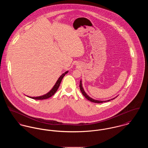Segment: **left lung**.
Wrapping results in <instances>:
<instances>
[{"mask_svg": "<svg viewBox=\"0 0 148 148\" xmlns=\"http://www.w3.org/2000/svg\"><path fill=\"white\" fill-rule=\"evenodd\" d=\"M79 87H80V90H81V92H82V94L83 95V96H84L87 99V100H88L89 101H92V102H94V103H100L109 101H110V100H111L114 99L116 98L117 97H117H116L114 98L111 99H109V100H95V99H94L90 97L86 93V92L84 91V88H83V86H82V81L81 79V81H80Z\"/></svg>", "mask_w": 148, "mask_h": 148, "instance_id": "left-lung-1", "label": "left lung"}]
</instances>
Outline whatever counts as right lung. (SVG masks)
<instances>
[{
  "label": "right lung",
  "instance_id": "right-lung-1",
  "mask_svg": "<svg viewBox=\"0 0 148 148\" xmlns=\"http://www.w3.org/2000/svg\"><path fill=\"white\" fill-rule=\"evenodd\" d=\"M69 71H66L64 73H63L60 77L58 79V80L57 81L56 83H55V84L54 85V86L53 87V88L50 90L49 91L43 95H41V96H40V97H29V96H27L30 98L33 99H35V100H44V99H47L51 97H52L56 92V91H57L58 88H59L60 87V85L61 84V82L62 81L64 77L66 75L67 73H68Z\"/></svg>",
  "mask_w": 148,
  "mask_h": 148
}]
</instances>
